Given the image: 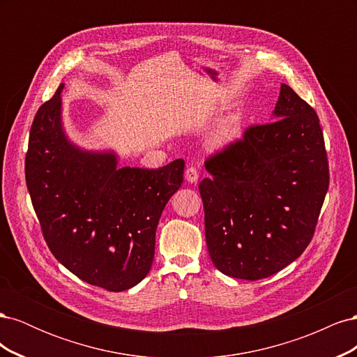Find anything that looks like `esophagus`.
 <instances>
[{
	"label": "esophagus",
	"mask_w": 357,
	"mask_h": 357,
	"mask_svg": "<svg viewBox=\"0 0 357 357\" xmlns=\"http://www.w3.org/2000/svg\"><path fill=\"white\" fill-rule=\"evenodd\" d=\"M185 177H186V180L189 183H195L198 180V177H199V172H198V169L195 167H188L186 172H185Z\"/></svg>",
	"instance_id": "34e87169"
}]
</instances>
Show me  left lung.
I'll return each mask as SVG.
<instances>
[{"instance_id":"obj_1","label":"left lung","mask_w":357,"mask_h":357,"mask_svg":"<svg viewBox=\"0 0 357 357\" xmlns=\"http://www.w3.org/2000/svg\"><path fill=\"white\" fill-rule=\"evenodd\" d=\"M274 119L247 126L205 159V240L214 266L229 277L266 278L304 253L329 188L314 109L282 84Z\"/></svg>"}]
</instances>
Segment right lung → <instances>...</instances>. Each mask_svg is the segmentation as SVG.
I'll return each mask as SVG.
<instances>
[{
    "instance_id": "obj_1",
    "label": "right lung",
    "mask_w": 357,
    "mask_h": 357,
    "mask_svg": "<svg viewBox=\"0 0 357 357\" xmlns=\"http://www.w3.org/2000/svg\"><path fill=\"white\" fill-rule=\"evenodd\" d=\"M62 84L29 131L25 180L52 255L83 282L110 291L138 284L155 256L158 222L183 183L185 160L116 168L110 153H86L61 128Z\"/></svg>"
}]
</instances>
